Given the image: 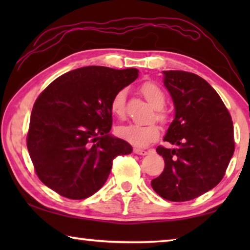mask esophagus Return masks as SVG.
Returning <instances> with one entry per match:
<instances>
[{
  "mask_svg": "<svg viewBox=\"0 0 250 250\" xmlns=\"http://www.w3.org/2000/svg\"><path fill=\"white\" fill-rule=\"evenodd\" d=\"M133 152H134V153L140 154V155H146L147 153H149V151L145 150V149H140V147H134Z\"/></svg>",
  "mask_w": 250,
  "mask_h": 250,
  "instance_id": "esophagus-1",
  "label": "esophagus"
}]
</instances>
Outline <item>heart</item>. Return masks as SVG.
Listing matches in <instances>:
<instances>
[{
    "instance_id": "b5f03b06",
    "label": "heart",
    "mask_w": 250,
    "mask_h": 250,
    "mask_svg": "<svg viewBox=\"0 0 250 250\" xmlns=\"http://www.w3.org/2000/svg\"><path fill=\"white\" fill-rule=\"evenodd\" d=\"M140 91L147 103L155 108L153 115L155 120L160 121L161 124H167L168 121V112L162 107L166 103V94L162 88L154 82H146L141 86ZM125 96V89H121L116 92L110 101V110L112 115L120 120L125 119L126 113ZM117 133L121 139L135 146H146L159 138L160 128L154 122L147 125L131 124L118 128Z\"/></svg>"
}]
</instances>
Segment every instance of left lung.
Wrapping results in <instances>:
<instances>
[{
    "label": "left lung",
    "instance_id": "8db88e82",
    "mask_svg": "<svg viewBox=\"0 0 250 250\" xmlns=\"http://www.w3.org/2000/svg\"><path fill=\"white\" fill-rule=\"evenodd\" d=\"M163 74L175 105V118L164 141L175 147H156L166 167L151 185L164 200L191 201L215 188L225 175L235 151L232 121L205 79L183 70Z\"/></svg>",
    "mask_w": 250,
    "mask_h": 250
}]
</instances>
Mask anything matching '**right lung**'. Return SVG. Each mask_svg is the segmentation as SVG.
<instances>
[{"instance_id": "1", "label": "right lung", "mask_w": 250, "mask_h": 250, "mask_svg": "<svg viewBox=\"0 0 250 250\" xmlns=\"http://www.w3.org/2000/svg\"><path fill=\"white\" fill-rule=\"evenodd\" d=\"M135 68L88 66L50 83L34 104L26 145L39 179L70 200L103 188L118 155L132 146L109 134L110 101L138 78Z\"/></svg>"}]
</instances>
